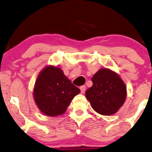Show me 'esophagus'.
I'll return each mask as SVG.
<instances>
[{
	"mask_svg": "<svg viewBox=\"0 0 152 152\" xmlns=\"http://www.w3.org/2000/svg\"><path fill=\"white\" fill-rule=\"evenodd\" d=\"M80 90H81V93H82V94H84L85 90H86V86H85V85H82V86L80 87Z\"/></svg>",
	"mask_w": 152,
	"mask_h": 152,
	"instance_id": "34e87169",
	"label": "esophagus"
}]
</instances>
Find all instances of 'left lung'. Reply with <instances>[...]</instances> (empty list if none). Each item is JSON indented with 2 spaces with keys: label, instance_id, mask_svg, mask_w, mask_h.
Here are the masks:
<instances>
[{
  "label": "left lung",
  "instance_id": "obj_1",
  "mask_svg": "<svg viewBox=\"0 0 152 152\" xmlns=\"http://www.w3.org/2000/svg\"><path fill=\"white\" fill-rule=\"evenodd\" d=\"M92 87L85 96L93 109L102 115L115 113L126 98V87L120 76L109 69L99 70L91 79Z\"/></svg>",
  "mask_w": 152,
  "mask_h": 152
}]
</instances>
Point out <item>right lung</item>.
Returning a JSON list of instances; mask_svg holds the SVG:
<instances>
[{
    "label": "right lung",
    "instance_id": "right-lung-1",
    "mask_svg": "<svg viewBox=\"0 0 152 152\" xmlns=\"http://www.w3.org/2000/svg\"><path fill=\"white\" fill-rule=\"evenodd\" d=\"M80 90L71 83L57 67H46L39 75L34 88V99L41 111L50 117L61 115Z\"/></svg>",
    "mask_w": 152,
    "mask_h": 152
}]
</instances>
